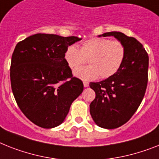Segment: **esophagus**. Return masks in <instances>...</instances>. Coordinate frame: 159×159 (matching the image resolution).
Listing matches in <instances>:
<instances>
[{
    "label": "esophagus",
    "instance_id": "esophagus-1",
    "mask_svg": "<svg viewBox=\"0 0 159 159\" xmlns=\"http://www.w3.org/2000/svg\"><path fill=\"white\" fill-rule=\"evenodd\" d=\"M84 86L85 88L89 87V82H86V81H84Z\"/></svg>",
    "mask_w": 159,
    "mask_h": 159
}]
</instances>
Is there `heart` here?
<instances>
[{"label":"heart","mask_w":159,"mask_h":159,"mask_svg":"<svg viewBox=\"0 0 159 159\" xmlns=\"http://www.w3.org/2000/svg\"><path fill=\"white\" fill-rule=\"evenodd\" d=\"M126 56L124 44L119 40L93 37L81 44L80 49L75 44L66 48L64 59L72 70L87 62L90 65L74 71V75L83 80H93L100 76L108 79L119 71Z\"/></svg>","instance_id":"b5f03b06"}]
</instances>
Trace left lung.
<instances>
[{
  "instance_id": "left-lung-1",
  "label": "left lung",
  "mask_w": 159,
  "mask_h": 159,
  "mask_svg": "<svg viewBox=\"0 0 159 159\" xmlns=\"http://www.w3.org/2000/svg\"><path fill=\"white\" fill-rule=\"evenodd\" d=\"M99 36H114L126 48L124 63L116 74L89 84L96 93L90 104L93 121L101 128L114 129L126 124L142 102L147 87L149 56L138 40L122 32L111 31Z\"/></svg>"
}]
</instances>
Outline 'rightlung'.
<instances>
[{"label": "right lung", "mask_w": 159, "mask_h": 159, "mask_svg": "<svg viewBox=\"0 0 159 159\" xmlns=\"http://www.w3.org/2000/svg\"><path fill=\"white\" fill-rule=\"evenodd\" d=\"M80 40L38 33L18 42L14 48L12 92L25 116L40 128L60 125L72 102L82 93L83 82L73 77L64 59L66 48Z\"/></svg>", "instance_id": "add662e5"}]
</instances>
